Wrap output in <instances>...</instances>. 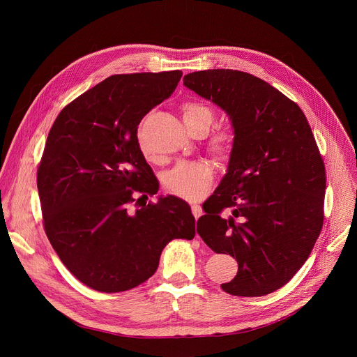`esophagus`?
<instances>
[{"label": "esophagus", "mask_w": 357, "mask_h": 357, "mask_svg": "<svg viewBox=\"0 0 357 357\" xmlns=\"http://www.w3.org/2000/svg\"><path fill=\"white\" fill-rule=\"evenodd\" d=\"M192 213H193V216L196 219H199L203 215V211H202V208L199 205H192Z\"/></svg>", "instance_id": "esophagus-1"}]
</instances>
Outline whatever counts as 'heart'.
Returning a JSON list of instances; mask_svg holds the SVG:
<instances>
[{
	"mask_svg": "<svg viewBox=\"0 0 357 357\" xmlns=\"http://www.w3.org/2000/svg\"><path fill=\"white\" fill-rule=\"evenodd\" d=\"M182 120L189 131H206L213 121V112L203 103L188 101L182 105ZM233 144V134L227 130L218 131L211 138V146L218 154H227ZM145 152V149H144ZM213 181L212 168L200 161H182L169 169L164 176V186L168 192L186 199L199 200L211 189Z\"/></svg>",
	"mask_w": 357,
	"mask_h": 357,
	"instance_id": "obj_1",
	"label": "heart"
}]
</instances>
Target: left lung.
I'll use <instances>...</instances> for the list:
<instances>
[{
  "instance_id": "left-lung-1",
  "label": "left lung",
  "mask_w": 357,
  "mask_h": 357,
  "mask_svg": "<svg viewBox=\"0 0 357 357\" xmlns=\"http://www.w3.org/2000/svg\"><path fill=\"white\" fill-rule=\"evenodd\" d=\"M183 86L220 107L234 134L226 175L203 205L197 233L237 260L223 291L267 295L307 261L322 229L326 176L312 130L298 105L250 73L200 70Z\"/></svg>"
}]
</instances>
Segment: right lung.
<instances>
[{"label":"right lung","instance_id":"1","mask_svg":"<svg viewBox=\"0 0 357 357\" xmlns=\"http://www.w3.org/2000/svg\"><path fill=\"white\" fill-rule=\"evenodd\" d=\"M181 77V70L110 76L68 105L49 131L36 176L43 227L61 261L91 289L142 284L171 240L195 237L190 208L176 196L131 208L134 193L158 192L138 124Z\"/></svg>","mask_w":357,"mask_h":357}]
</instances>
